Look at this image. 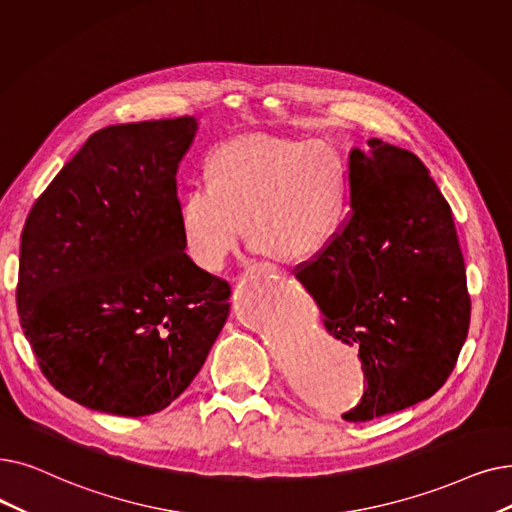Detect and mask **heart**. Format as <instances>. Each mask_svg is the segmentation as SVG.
Segmentation results:
<instances>
[{
  "label": "heart",
  "mask_w": 512,
  "mask_h": 512,
  "mask_svg": "<svg viewBox=\"0 0 512 512\" xmlns=\"http://www.w3.org/2000/svg\"><path fill=\"white\" fill-rule=\"evenodd\" d=\"M207 180L177 209L184 253L219 272L244 234L253 247L295 261L324 249L343 219L345 177L335 152L318 142L251 133L213 148Z\"/></svg>",
  "instance_id": "heart-1"
}]
</instances>
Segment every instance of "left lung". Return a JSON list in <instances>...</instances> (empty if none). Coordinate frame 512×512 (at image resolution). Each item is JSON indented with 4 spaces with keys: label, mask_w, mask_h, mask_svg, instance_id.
Wrapping results in <instances>:
<instances>
[{
    "label": "left lung",
    "mask_w": 512,
    "mask_h": 512,
    "mask_svg": "<svg viewBox=\"0 0 512 512\" xmlns=\"http://www.w3.org/2000/svg\"><path fill=\"white\" fill-rule=\"evenodd\" d=\"M343 230L295 278L332 337L360 347L368 387L343 418L429 399L469 335L471 297L450 205L414 152L370 138L349 152Z\"/></svg>",
    "instance_id": "left-lung-1"
}]
</instances>
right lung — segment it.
<instances>
[{"label": "right lung", "mask_w": 512, "mask_h": 512, "mask_svg": "<svg viewBox=\"0 0 512 512\" xmlns=\"http://www.w3.org/2000/svg\"><path fill=\"white\" fill-rule=\"evenodd\" d=\"M194 117L87 138L20 236L18 316L43 376L77 404L146 416L192 383L230 316V284L184 253L180 161Z\"/></svg>", "instance_id": "1"}]
</instances>
